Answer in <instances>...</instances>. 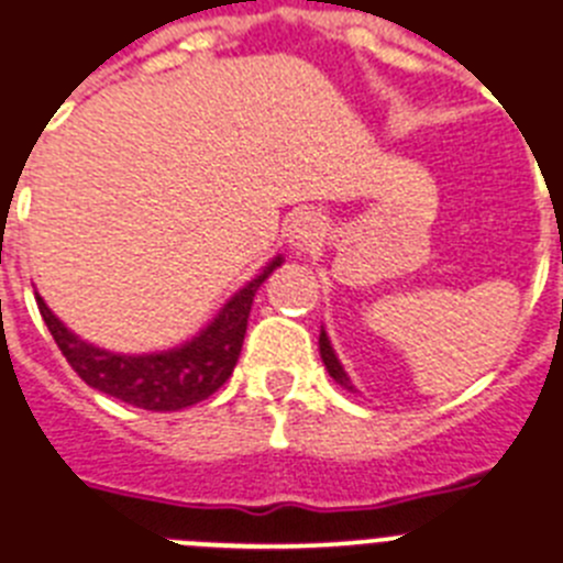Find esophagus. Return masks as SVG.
I'll use <instances>...</instances> for the list:
<instances>
[{"label":"esophagus","instance_id":"34e87169","mask_svg":"<svg viewBox=\"0 0 563 563\" xmlns=\"http://www.w3.org/2000/svg\"><path fill=\"white\" fill-rule=\"evenodd\" d=\"M321 219L313 213V210H305V213L292 216L290 224H287V242L296 250H305L310 244L319 242L321 235Z\"/></svg>","mask_w":563,"mask_h":563}]
</instances>
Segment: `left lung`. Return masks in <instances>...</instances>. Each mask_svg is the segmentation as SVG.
Here are the masks:
<instances>
[{
    "mask_svg": "<svg viewBox=\"0 0 563 563\" xmlns=\"http://www.w3.org/2000/svg\"><path fill=\"white\" fill-rule=\"evenodd\" d=\"M319 350H321V362H324V367H328L330 376H333L335 382L341 384V387H347V390H353V384H350L347 373H344L341 362H339V358H335V353H333V347H330V339H328V333H324V330H321V335H319Z\"/></svg>",
    "mask_w": 563,
    "mask_h": 563,
    "instance_id": "obj_1",
    "label": "left lung"
}]
</instances>
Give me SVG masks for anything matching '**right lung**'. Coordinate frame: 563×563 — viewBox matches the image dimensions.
I'll return each mask as SVG.
<instances>
[{
	"mask_svg": "<svg viewBox=\"0 0 563 563\" xmlns=\"http://www.w3.org/2000/svg\"><path fill=\"white\" fill-rule=\"evenodd\" d=\"M278 264H282V258L267 264L250 285H244L219 310V316L210 321L208 328L194 335L187 344L167 350V353H108V350L93 347L76 333H70L51 313V307L42 301V296H36V305H40V313L51 330L53 341H56V347L62 350L67 364L79 373L81 382L90 384L93 390L119 398L124 405L153 412H173L199 405L228 382L235 362H239V353H242L253 296Z\"/></svg>",
	"mask_w": 563,
	"mask_h": 563,
	"instance_id": "add662e5",
	"label": "right lung"
}]
</instances>
